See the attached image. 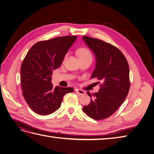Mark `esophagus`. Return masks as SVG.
<instances>
[{"label": "esophagus", "instance_id": "1", "mask_svg": "<svg viewBox=\"0 0 154 154\" xmlns=\"http://www.w3.org/2000/svg\"><path fill=\"white\" fill-rule=\"evenodd\" d=\"M75 91L76 92L77 94H78L79 95L82 96V95H84L85 94V92L84 91H83L82 89H78V88H76Z\"/></svg>", "mask_w": 154, "mask_h": 154}]
</instances>
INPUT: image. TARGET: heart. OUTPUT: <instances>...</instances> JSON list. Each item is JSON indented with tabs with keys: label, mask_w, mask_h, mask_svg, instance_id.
<instances>
[{
	"label": "heart",
	"mask_w": 154,
	"mask_h": 154,
	"mask_svg": "<svg viewBox=\"0 0 154 154\" xmlns=\"http://www.w3.org/2000/svg\"><path fill=\"white\" fill-rule=\"evenodd\" d=\"M78 54L80 58L86 57H92V54L89 49H88L86 48H81L78 50ZM67 57V55L65 56V58Z\"/></svg>",
	"instance_id": "b5f03b06"
}]
</instances>
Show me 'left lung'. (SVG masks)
<instances>
[{"label": "left lung", "mask_w": 154, "mask_h": 154, "mask_svg": "<svg viewBox=\"0 0 154 154\" xmlns=\"http://www.w3.org/2000/svg\"><path fill=\"white\" fill-rule=\"evenodd\" d=\"M83 39L96 58L91 78L102 82L97 92L91 94L87 91L92 100L83 106V111L94 119H104L118 110L128 95L130 87L129 66L123 53L114 45L87 36H83Z\"/></svg>", "instance_id": "1"}]
</instances>
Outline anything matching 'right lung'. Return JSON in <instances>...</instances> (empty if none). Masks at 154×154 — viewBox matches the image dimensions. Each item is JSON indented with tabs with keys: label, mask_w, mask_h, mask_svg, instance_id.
<instances>
[{
	"label": "right lung",
	"mask_w": 154,
	"mask_h": 154,
	"mask_svg": "<svg viewBox=\"0 0 154 154\" xmlns=\"http://www.w3.org/2000/svg\"><path fill=\"white\" fill-rule=\"evenodd\" d=\"M77 36L56 37L35 44L27 52L21 66L22 95L35 113L46 116L58 110L71 87L54 88L51 76L61 66L68 49Z\"/></svg>",
	"instance_id": "add662e5"
}]
</instances>
